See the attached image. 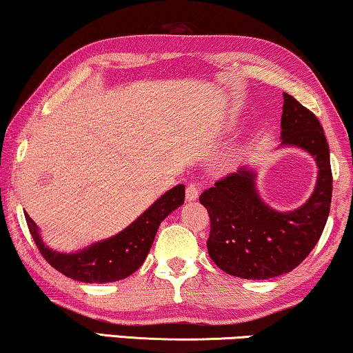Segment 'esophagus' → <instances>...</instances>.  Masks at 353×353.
I'll return each mask as SVG.
<instances>
[{
  "instance_id": "34e87169",
  "label": "esophagus",
  "mask_w": 353,
  "mask_h": 353,
  "mask_svg": "<svg viewBox=\"0 0 353 353\" xmlns=\"http://www.w3.org/2000/svg\"><path fill=\"white\" fill-rule=\"evenodd\" d=\"M199 183H188L186 186V199L188 201H196L199 197Z\"/></svg>"
}]
</instances>
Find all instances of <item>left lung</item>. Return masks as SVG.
I'll return each mask as SVG.
<instances>
[{
    "label": "left lung",
    "instance_id": "left-lung-1",
    "mask_svg": "<svg viewBox=\"0 0 353 353\" xmlns=\"http://www.w3.org/2000/svg\"><path fill=\"white\" fill-rule=\"evenodd\" d=\"M281 146L315 157L316 186L305 204L278 212L260 199L255 172L241 167L202 192L210 216L207 250L216 267L244 279H268L299 267L325 230L332 196L330 148L315 114L284 93Z\"/></svg>",
    "mask_w": 353,
    "mask_h": 353
}]
</instances>
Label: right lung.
Returning <instances> with one entry per match:
<instances>
[{
  "instance_id": "obj_1",
  "label": "right lung",
  "mask_w": 353,
  "mask_h": 353,
  "mask_svg": "<svg viewBox=\"0 0 353 353\" xmlns=\"http://www.w3.org/2000/svg\"><path fill=\"white\" fill-rule=\"evenodd\" d=\"M185 202V185H178L159 197L149 209L112 238L79 250L62 254L43 243L35 221L26 214L27 226L46 262L75 281L112 283L130 276L146 260L159 225Z\"/></svg>"
}]
</instances>
